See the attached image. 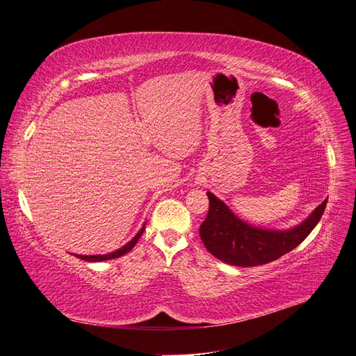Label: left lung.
Listing matches in <instances>:
<instances>
[{"label": "left lung", "mask_w": 356, "mask_h": 356, "mask_svg": "<svg viewBox=\"0 0 356 356\" xmlns=\"http://www.w3.org/2000/svg\"><path fill=\"white\" fill-rule=\"evenodd\" d=\"M209 213L199 233L206 249L232 266L252 268L265 265L300 245L319 223L327 199L299 225L279 230L253 226L238 218L229 206L207 192Z\"/></svg>", "instance_id": "1"}]
</instances>
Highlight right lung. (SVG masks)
Instances as JSON below:
<instances>
[{
    "label": "right lung",
    "instance_id": "right-lung-1",
    "mask_svg": "<svg viewBox=\"0 0 356 356\" xmlns=\"http://www.w3.org/2000/svg\"><path fill=\"white\" fill-rule=\"evenodd\" d=\"M145 227H146V223H143V226H141V229L136 233V236H134L131 241H129L124 246H122L120 249H117L114 252H110L107 254H74V256L81 259V260H86V262H103V260H110V259L120 257V256L129 253L136 246L137 241L140 239V236L143 234V232H145Z\"/></svg>",
    "mask_w": 356,
    "mask_h": 356
}]
</instances>
